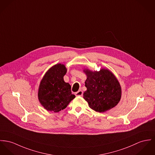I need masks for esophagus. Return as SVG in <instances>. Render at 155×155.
Returning a JSON list of instances; mask_svg holds the SVG:
<instances>
[{
	"instance_id": "esophagus-1",
	"label": "esophagus",
	"mask_w": 155,
	"mask_h": 155,
	"mask_svg": "<svg viewBox=\"0 0 155 155\" xmlns=\"http://www.w3.org/2000/svg\"><path fill=\"white\" fill-rule=\"evenodd\" d=\"M83 92L81 90H80V91L75 93L76 96H83Z\"/></svg>"
}]
</instances>
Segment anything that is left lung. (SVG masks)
Returning a JSON list of instances; mask_svg holds the SVG:
<instances>
[{"instance_id": "left-lung-1", "label": "left lung", "mask_w": 155, "mask_h": 155, "mask_svg": "<svg viewBox=\"0 0 155 155\" xmlns=\"http://www.w3.org/2000/svg\"><path fill=\"white\" fill-rule=\"evenodd\" d=\"M87 78L85 86L87 90L84 93V98L91 108L103 113L115 107L120 101L121 90L115 76L108 70L100 71L84 70Z\"/></svg>"}]
</instances>
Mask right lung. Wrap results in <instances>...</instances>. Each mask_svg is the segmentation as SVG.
Returning a JSON list of instances; mask_svg holds the SVG:
<instances>
[{
  "label": "right lung",
  "instance_id": "1",
  "mask_svg": "<svg viewBox=\"0 0 155 155\" xmlns=\"http://www.w3.org/2000/svg\"><path fill=\"white\" fill-rule=\"evenodd\" d=\"M66 72L64 65L57 64L47 72L41 82L38 98L48 111L58 112L67 107L75 97L72 94L70 84L64 81Z\"/></svg>",
  "mask_w": 155,
  "mask_h": 155
}]
</instances>
